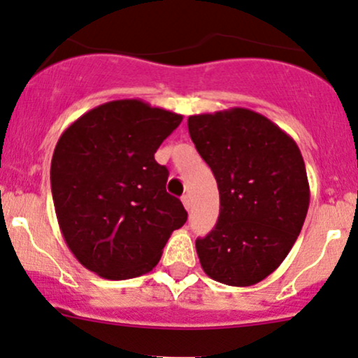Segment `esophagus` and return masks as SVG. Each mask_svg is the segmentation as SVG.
<instances>
[{"label": "esophagus", "mask_w": 358, "mask_h": 358, "mask_svg": "<svg viewBox=\"0 0 358 358\" xmlns=\"http://www.w3.org/2000/svg\"><path fill=\"white\" fill-rule=\"evenodd\" d=\"M180 201H182L184 208H186V210L189 211V210H191V196H189V194H184L182 198H180Z\"/></svg>", "instance_id": "obj_1"}]
</instances>
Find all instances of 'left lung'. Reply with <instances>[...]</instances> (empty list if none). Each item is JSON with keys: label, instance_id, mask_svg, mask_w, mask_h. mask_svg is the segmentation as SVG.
Returning a JSON list of instances; mask_svg holds the SVG:
<instances>
[{"label": "left lung", "instance_id": "8db88e82", "mask_svg": "<svg viewBox=\"0 0 358 358\" xmlns=\"http://www.w3.org/2000/svg\"><path fill=\"white\" fill-rule=\"evenodd\" d=\"M191 140L218 182V223L196 240L203 271L254 286L286 259L309 208L299 147L264 115L230 108L187 118Z\"/></svg>", "mask_w": 358, "mask_h": 358}]
</instances>
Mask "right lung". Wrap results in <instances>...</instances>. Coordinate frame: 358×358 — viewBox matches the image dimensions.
I'll use <instances>...</instances> for the list:
<instances>
[{
    "label": "right lung",
    "instance_id": "add662e5",
    "mask_svg": "<svg viewBox=\"0 0 358 358\" xmlns=\"http://www.w3.org/2000/svg\"><path fill=\"white\" fill-rule=\"evenodd\" d=\"M182 115L142 99L108 101L60 135L50 164L55 215L69 250L111 280L150 272L187 213L166 191L154 154Z\"/></svg>",
    "mask_w": 358,
    "mask_h": 358
}]
</instances>
